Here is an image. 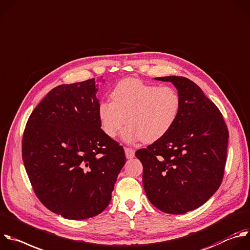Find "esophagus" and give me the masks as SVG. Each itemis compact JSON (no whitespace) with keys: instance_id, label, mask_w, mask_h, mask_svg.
Masks as SVG:
<instances>
[{"instance_id":"34e87169","label":"esophagus","mask_w":250,"mask_h":250,"mask_svg":"<svg viewBox=\"0 0 250 250\" xmlns=\"http://www.w3.org/2000/svg\"><path fill=\"white\" fill-rule=\"evenodd\" d=\"M124 151H125V155H126L127 159H133L135 157V151H134L133 148L125 147Z\"/></svg>"}]
</instances>
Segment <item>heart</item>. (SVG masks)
I'll return each instance as SVG.
<instances>
[{
    "label": "heart",
    "instance_id": "obj_1",
    "mask_svg": "<svg viewBox=\"0 0 250 250\" xmlns=\"http://www.w3.org/2000/svg\"><path fill=\"white\" fill-rule=\"evenodd\" d=\"M110 96L112 102L102 101L97 105L102 130L114 138L127 121L129 124L122 133L127 143L161 140L172 129L181 111V97L174 87L138 79L120 81Z\"/></svg>",
    "mask_w": 250,
    "mask_h": 250
}]
</instances>
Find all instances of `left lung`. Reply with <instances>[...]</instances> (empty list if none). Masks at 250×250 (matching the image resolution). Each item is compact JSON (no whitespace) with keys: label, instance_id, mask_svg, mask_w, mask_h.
Listing matches in <instances>:
<instances>
[{"label":"left lung","instance_id":"1","mask_svg":"<svg viewBox=\"0 0 250 250\" xmlns=\"http://www.w3.org/2000/svg\"><path fill=\"white\" fill-rule=\"evenodd\" d=\"M155 80L176 87L181 111L164 138L135 155L143 165L149 202L162 212L181 215L202 206L220 187L229 131L219 108L195 83L178 76Z\"/></svg>","mask_w":250,"mask_h":250}]
</instances>
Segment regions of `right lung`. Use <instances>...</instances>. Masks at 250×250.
Segmentation results:
<instances>
[{
    "mask_svg": "<svg viewBox=\"0 0 250 250\" xmlns=\"http://www.w3.org/2000/svg\"><path fill=\"white\" fill-rule=\"evenodd\" d=\"M97 86L91 79L50 90L22 137V161L37 198L65 219L104 211L126 163L123 146L101 128Z\"/></svg>",
    "mask_w": 250,
    "mask_h": 250,
    "instance_id": "add662e5",
    "label": "right lung"
}]
</instances>
